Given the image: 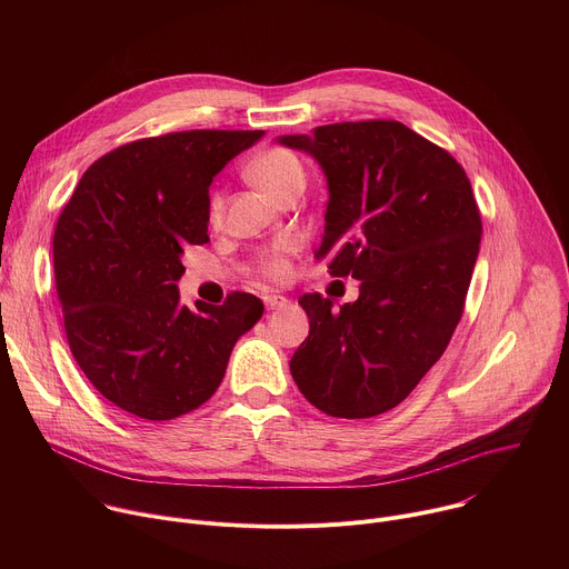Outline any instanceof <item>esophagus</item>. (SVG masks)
Segmentation results:
<instances>
[{
    "instance_id": "34e87169",
    "label": "esophagus",
    "mask_w": 569,
    "mask_h": 569,
    "mask_svg": "<svg viewBox=\"0 0 569 569\" xmlns=\"http://www.w3.org/2000/svg\"><path fill=\"white\" fill-rule=\"evenodd\" d=\"M263 301H266L268 310H277V308H283L288 303V297H283V295H266Z\"/></svg>"
}]
</instances>
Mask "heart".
Wrapping results in <instances>:
<instances>
[{
  "mask_svg": "<svg viewBox=\"0 0 569 569\" xmlns=\"http://www.w3.org/2000/svg\"><path fill=\"white\" fill-rule=\"evenodd\" d=\"M250 180L272 196L279 202L295 198L306 187V169L303 161L283 146H272L259 152L248 167ZM224 211V196L222 191H213L209 196V220L220 222ZM297 250V242L292 238H279L270 248L261 250L257 257V272L268 281H286L292 272V254Z\"/></svg>",
  "mask_w": 569,
  "mask_h": 569,
  "instance_id": "heart-1",
  "label": "heart"
}]
</instances>
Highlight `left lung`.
Wrapping results in <instances>:
<instances>
[{
	"mask_svg": "<svg viewBox=\"0 0 569 569\" xmlns=\"http://www.w3.org/2000/svg\"><path fill=\"white\" fill-rule=\"evenodd\" d=\"M283 146L327 173L317 257L360 297H299L310 333L290 360L299 391L336 419H369L408 398L443 356L463 315L481 216L459 161L393 119L319 126Z\"/></svg>",
	"mask_w": 569,
	"mask_h": 569,
	"instance_id": "obj_1",
	"label": "left lung"
}]
</instances>
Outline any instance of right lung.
Listing matches in <instances>:
<instances>
[{
    "instance_id": "add662e5",
    "label": "right lung",
    "mask_w": 569,
    "mask_h": 569,
    "mask_svg": "<svg viewBox=\"0 0 569 569\" xmlns=\"http://www.w3.org/2000/svg\"><path fill=\"white\" fill-rule=\"evenodd\" d=\"M261 130H184L123 143L86 171L53 233L73 360L123 412L171 421L207 402L263 301L180 306L187 246L209 242V184Z\"/></svg>"
}]
</instances>
